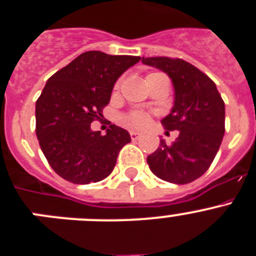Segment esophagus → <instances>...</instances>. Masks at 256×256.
Here are the masks:
<instances>
[{"instance_id": "obj_1", "label": "esophagus", "mask_w": 256, "mask_h": 256, "mask_svg": "<svg viewBox=\"0 0 256 256\" xmlns=\"http://www.w3.org/2000/svg\"><path fill=\"white\" fill-rule=\"evenodd\" d=\"M130 137H132V140H138L141 137V133L137 132V130H132L130 132Z\"/></svg>"}]
</instances>
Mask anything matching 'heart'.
<instances>
[{
    "label": "heart",
    "instance_id": "heart-1",
    "mask_svg": "<svg viewBox=\"0 0 256 256\" xmlns=\"http://www.w3.org/2000/svg\"><path fill=\"white\" fill-rule=\"evenodd\" d=\"M150 122V116L144 112H136L126 118V123L132 128H144Z\"/></svg>",
    "mask_w": 256,
    "mask_h": 256
}]
</instances>
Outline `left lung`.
Returning a JSON list of instances; mask_svg holds the SVG:
<instances>
[{
  "mask_svg": "<svg viewBox=\"0 0 256 256\" xmlns=\"http://www.w3.org/2000/svg\"><path fill=\"white\" fill-rule=\"evenodd\" d=\"M142 64L162 70L170 78L174 102L162 126L180 132L172 144L160 141V148L148 156V166L166 182H192L208 170L218 152L224 136V102L216 83L187 61L142 58Z\"/></svg>",
  "mask_w": 256,
  "mask_h": 256,
  "instance_id": "left-lung-1",
  "label": "left lung"
}]
</instances>
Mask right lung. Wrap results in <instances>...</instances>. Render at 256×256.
Masks as SVG:
<instances>
[{"mask_svg":"<svg viewBox=\"0 0 256 256\" xmlns=\"http://www.w3.org/2000/svg\"><path fill=\"white\" fill-rule=\"evenodd\" d=\"M140 56L83 52L47 80L36 102V133L51 168L76 184L98 182L112 173L128 130L110 126L105 136L91 123L102 116L119 76Z\"/></svg>","mask_w":256,"mask_h":256,"instance_id":"add662e5","label":"right lung"}]
</instances>
